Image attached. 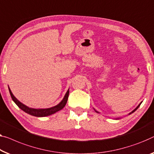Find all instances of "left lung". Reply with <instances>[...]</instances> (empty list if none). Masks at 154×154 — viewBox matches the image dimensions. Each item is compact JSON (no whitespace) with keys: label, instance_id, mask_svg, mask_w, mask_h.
Instances as JSON below:
<instances>
[{"label":"left lung","instance_id":"left-lung-1","mask_svg":"<svg viewBox=\"0 0 154 154\" xmlns=\"http://www.w3.org/2000/svg\"><path fill=\"white\" fill-rule=\"evenodd\" d=\"M141 103H142V102H141ZM141 103H140V104H139V105H138V106H137V107H136V109H134V111H132V112H131V113H129V114H131V113H134V112H135V111H136V110H137V108H138V107H139V106H140V104H141Z\"/></svg>","mask_w":154,"mask_h":154}]
</instances>
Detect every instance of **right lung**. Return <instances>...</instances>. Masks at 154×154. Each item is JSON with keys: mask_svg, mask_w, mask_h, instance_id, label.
<instances>
[{"mask_svg": "<svg viewBox=\"0 0 154 154\" xmlns=\"http://www.w3.org/2000/svg\"><path fill=\"white\" fill-rule=\"evenodd\" d=\"M9 91H10V95L11 97V99L15 102V104L20 108V109L26 112V113H28L31 116H36V117H45L48 116H50V115L54 114L56 112L60 111L63 109V108L66 106V103H67L68 95H69V90H68L67 93H66L65 96H64L63 99L62 101L59 103V104H57V106L49 108V109H32V108L27 107L26 105L22 104L21 102H19L17 98H16L12 93L11 92V90L9 88Z\"/></svg>", "mask_w": 154, "mask_h": 154, "instance_id": "right-lung-1", "label": "right lung"}]
</instances>
